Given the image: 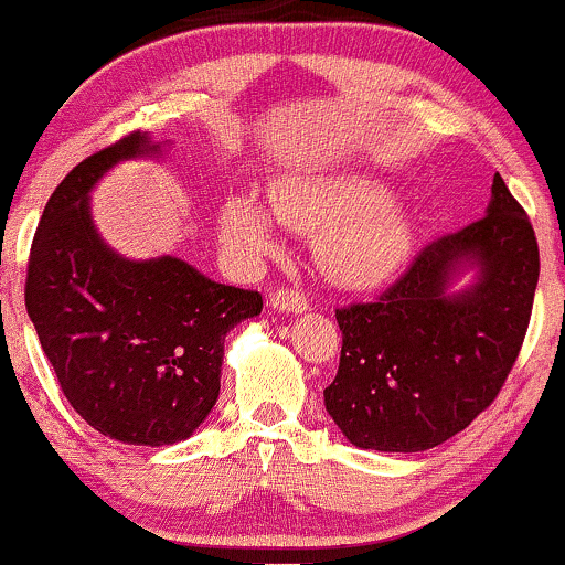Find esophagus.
I'll return each instance as SVG.
<instances>
[{"label": "esophagus", "mask_w": 565, "mask_h": 565, "mask_svg": "<svg viewBox=\"0 0 565 565\" xmlns=\"http://www.w3.org/2000/svg\"><path fill=\"white\" fill-rule=\"evenodd\" d=\"M270 308L278 313H305L308 310V297L297 289H276L270 291Z\"/></svg>", "instance_id": "1"}]
</instances>
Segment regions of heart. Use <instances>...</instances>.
<instances>
[{"mask_svg":"<svg viewBox=\"0 0 565 565\" xmlns=\"http://www.w3.org/2000/svg\"><path fill=\"white\" fill-rule=\"evenodd\" d=\"M270 212L284 228L313 233V255L329 281L369 289L387 281L412 255L417 225L387 180L364 172L308 174L270 183ZM220 236L249 257L276 249L274 220L255 199L228 196L220 206Z\"/></svg>","mask_w":565,"mask_h":565,"instance_id":"1","label":"heart"}]
</instances>
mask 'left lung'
<instances>
[{"label":"left lung","mask_w":565,"mask_h":565,"mask_svg":"<svg viewBox=\"0 0 565 565\" xmlns=\"http://www.w3.org/2000/svg\"><path fill=\"white\" fill-rule=\"evenodd\" d=\"M465 273L473 281L454 290ZM536 281L534 228L494 174L481 220L419 252L377 302L337 310L342 353L323 404L342 436L408 454L465 430L515 364Z\"/></svg>","instance_id":"8db88e82"}]
</instances>
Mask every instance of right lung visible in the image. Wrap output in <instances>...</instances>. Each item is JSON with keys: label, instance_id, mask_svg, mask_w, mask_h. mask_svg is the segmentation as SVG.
Returning a JSON list of instances; mask_svg holds the SVG:
<instances>
[{"label": "right lung", "instance_id": "add662e5", "mask_svg": "<svg viewBox=\"0 0 565 565\" xmlns=\"http://www.w3.org/2000/svg\"><path fill=\"white\" fill-rule=\"evenodd\" d=\"M161 157L146 132L66 174L31 244L25 310L61 391L87 425L135 446L193 436L220 395L225 334L263 310L180 257L129 260L95 228L89 191L127 159Z\"/></svg>", "mask_w": 565, "mask_h": 565}]
</instances>
